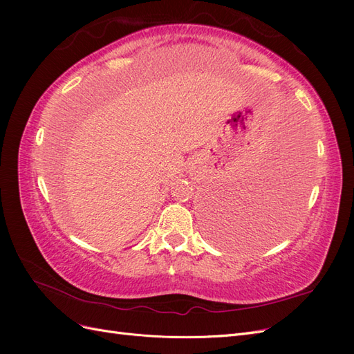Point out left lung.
Returning a JSON list of instances; mask_svg holds the SVG:
<instances>
[{"label": "left lung", "mask_w": 354, "mask_h": 354, "mask_svg": "<svg viewBox=\"0 0 354 354\" xmlns=\"http://www.w3.org/2000/svg\"><path fill=\"white\" fill-rule=\"evenodd\" d=\"M272 180L267 189L261 187L264 190L241 192L229 196L232 199L220 196L212 202L214 233L218 242L245 248L274 239L289 227L294 216L291 201L299 186L295 167L282 168V173Z\"/></svg>", "instance_id": "8db88e82"}]
</instances>
